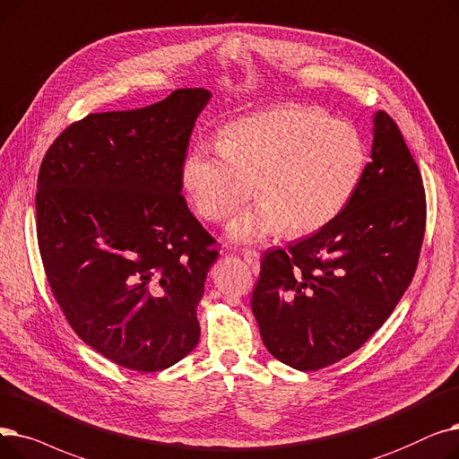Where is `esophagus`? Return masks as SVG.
I'll return each instance as SVG.
<instances>
[{"instance_id":"1","label":"esophagus","mask_w":459,"mask_h":459,"mask_svg":"<svg viewBox=\"0 0 459 459\" xmlns=\"http://www.w3.org/2000/svg\"><path fill=\"white\" fill-rule=\"evenodd\" d=\"M243 257H245L247 264L250 265L252 273L257 274L259 273V252H255L254 248H245L243 250Z\"/></svg>"}]
</instances>
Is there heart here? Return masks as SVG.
Listing matches in <instances>:
<instances>
[{"label": "heart", "mask_w": 459, "mask_h": 459, "mask_svg": "<svg viewBox=\"0 0 459 459\" xmlns=\"http://www.w3.org/2000/svg\"><path fill=\"white\" fill-rule=\"evenodd\" d=\"M368 151L359 128L312 106L280 104L230 123L222 143L198 142L186 152L181 181L204 221L218 222L250 195L228 235L259 243L290 230L312 233L345 209L360 185Z\"/></svg>", "instance_id": "heart-1"}]
</instances>
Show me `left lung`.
I'll return each mask as SVG.
<instances>
[{
    "instance_id": "8db88e82",
    "label": "left lung",
    "mask_w": 459,
    "mask_h": 459,
    "mask_svg": "<svg viewBox=\"0 0 459 459\" xmlns=\"http://www.w3.org/2000/svg\"><path fill=\"white\" fill-rule=\"evenodd\" d=\"M426 231L420 169L386 112L374 117L372 162L345 209L288 250H269L252 293L261 340L300 372L366 343L396 308Z\"/></svg>"
}]
</instances>
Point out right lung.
Wrapping results in <instances>:
<instances>
[{"instance_id":"right-lung-1","label":"right lung","mask_w":459,"mask_h":459,"mask_svg":"<svg viewBox=\"0 0 459 459\" xmlns=\"http://www.w3.org/2000/svg\"><path fill=\"white\" fill-rule=\"evenodd\" d=\"M207 90L140 110L90 114L48 147L37 179V241L73 331L149 374L200 342L195 308L218 257L186 202L181 168Z\"/></svg>"}]
</instances>
